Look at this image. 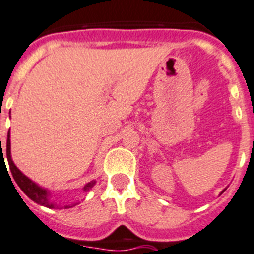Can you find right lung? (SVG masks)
I'll return each mask as SVG.
<instances>
[{"mask_svg":"<svg viewBox=\"0 0 254 254\" xmlns=\"http://www.w3.org/2000/svg\"><path fill=\"white\" fill-rule=\"evenodd\" d=\"M8 137H10V133L7 134L5 152H6V156H7L8 167H10V170H11V174H12V177H14V181L16 182V185H18L23 192L28 196L29 199L33 200L35 203L41 204V205H45V206H49V208H54L55 206L54 204L49 201L48 191L44 189H41V187H38L35 182H32L28 177H25L24 174H23L22 172L18 169V168L15 167V164L12 163V160H11V152H10V138ZM1 150H2V146H1ZM0 159H3V153H2V151H1ZM3 163H5V160H3ZM94 185H95L94 181H91V182H89L86 186L84 187V190L85 191H87V190H90L91 187L94 186ZM65 208H71V206L67 205Z\"/></svg>","mask_w":254,"mask_h":254,"instance_id":"right-lung-1","label":"right lung"}]
</instances>
